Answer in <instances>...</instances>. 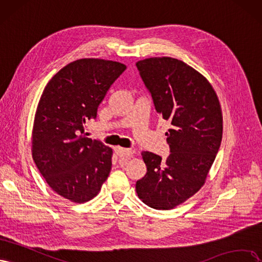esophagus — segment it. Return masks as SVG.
Listing matches in <instances>:
<instances>
[{
    "label": "esophagus",
    "instance_id": "esophagus-1",
    "mask_svg": "<svg viewBox=\"0 0 262 262\" xmlns=\"http://www.w3.org/2000/svg\"><path fill=\"white\" fill-rule=\"evenodd\" d=\"M115 154L119 156L120 158L124 159V160H127L130 159L134 155V150L132 149H125V148H121V147H115Z\"/></svg>",
    "mask_w": 262,
    "mask_h": 262
}]
</instances>
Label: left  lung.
I'll use <instances>...</instances> for the list:
<instances>
[{
  "label": "left lung",
  "instance_id": "obj_1",
  "mask_svg": "<svg viewBox=\"0 0 262 262\" xmlns=\"http://www.w3.org/2000/svg\"><path fill=\"white\" fill-rule=\"evenodd\" d=\"M156 111L170 121L166 161L141 152L147 174L136 183L139 199L157 210L183 204L204 186L222 140L217 96L204 75L177 58L149 57L136 63Z\"/></svg>",
  "mask_w": 262,
  "mask_h": 262
}]
</instances>
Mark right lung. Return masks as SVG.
<instances>
[{
  "mask_svg": "<svg viewBox=\"0 0 262 262\" xmlns=\"http://www.w3.org/2000/svg\"><path fill=\"white\" fill-rule=\"evenodd\" d=\"M126 65L80 58L64 66L42 92L32 127L31 152L56 193L76 204L96 197L112 167V149L79 135Z\"/></svg>",
  "mask_w": 262,
  "mask_h": 262,
  "instance_id": "add662e5",
  "label": "right lung"
}]
</instances>
